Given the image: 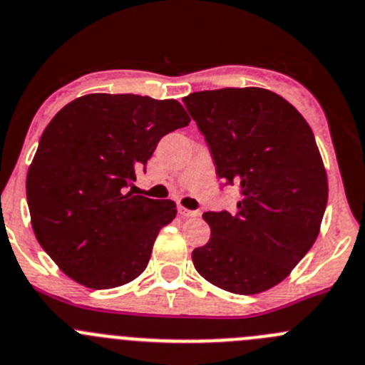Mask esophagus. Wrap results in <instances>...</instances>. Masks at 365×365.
Listing matches in <instances>:
<instances>
[{"label":"esophagus","instance_id":"1","mask_svg":"<svg viewBox=\"0 0 365 365\" xmlns=\"http://www.w3.org/2000/svg\"><path fill=\"white\" fill-rule=\"evenodd\" d=\"M178 214L182 215V217H200V210H189V208L185 207H178Z\"/></svg>","mask_w":365,"mask_h":365}]
</instances>
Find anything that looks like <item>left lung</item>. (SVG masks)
<instances>
[{"mask_svg":"<svg viewBox=\"0 0 365 365\" xmlns=\"http://www.w3.org/2000/svg\"><path fill=\"white\" fill-rule=\"evenodd\" d=\"M215 173L240 189L233 214L205 212L210 239L196 271L233 294L280 284L319 235L328 178L309 123L267 88H217L183 98Z\"/></svg>","mask_w":365,"mask_h":365,"instance_id":"1","label":"left lung"}]
</instances>
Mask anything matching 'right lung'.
I'll use <instances>...</instances> for the list:
<instances>
[{
    "instance_id": "1",
    "label": "right lung",
    "mask_w": 365,
    "mask_h": 365,
    "mask_svg": "<svg viewBox=\"0 0 365 365\" xmlns=\"http://www.w3.org/2000/svg\"><path fill=\"white\" fill-rule=\"evenodd\" d=\"M189 121L176 100L87 94L46 126L28 169V208L38 244L67 277L114 289L146 269L176 205L128 187L158 140Z\"/></svg>"
}]
</instances>
